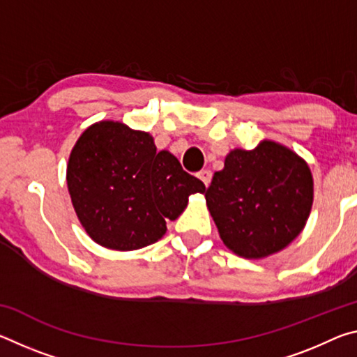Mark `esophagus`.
I'll return each instance as SVG.
<instances>
[{
    "mask_svg": "<svg viewBox=\"0 0 357 357\" xmlns=\"http://www.w3.org/2000/svg\"><path fill=\"white\" fill-rule=\"evenodd\" d=\"M197 176L200 178L203 181V184L208 187L211 184V179H213V173H211V170H202V172H198Z\"/></svg>",
    "mask_w": 357,
    "mask_h": 357,
    "instance_id": "esophagus-1",
    "label": "esophagus"
}]
</instances>
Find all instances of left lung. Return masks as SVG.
I'll return each instance as SVG.
<instances>
[{
  "label": "left lung",
  "mask_w": 357,
  "mask_h": 357,
  "mask_svg": "<svg viewBox=\"0 0 357 357\" xmlns=\"http://www.w3.org/2000/svg\"><path fill=\"white\" fill-rule=\"evenodd\" d=\"M222 243L238 257L268 258L299 236L313 204L309 164L283 144L234 148L204 192Z\"/></svg>",
  "instance_id": "obj_1"
}]
</instances>
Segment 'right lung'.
Returning a JSON list of instances; mask_svg holds the SVG:
<instances>
[{
    "mask_svg": "<svg viewBox=\"0 0 357 357\" xmlns=\"http://www.w3.org/2000/svg\"><path fill=\"white\" fill-rule=\"evenodd\" d=\"M66 181L88 236L121 252L157 243L189 197L206 190L170 151H157L153 135L112 119L91 124L78 137Z\"/></svg>",
    "mask_w": 357,
    "mask_h": 357,
    "instance_id": "add662e5",
    "label": "right lung"
}]
</instances>
